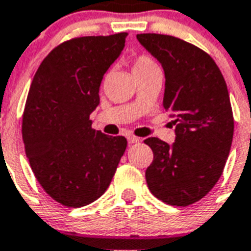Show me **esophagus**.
Masks as SVG:
<instances>
[{"label": "esophagus", "instance_id": "obj_1", "mask_svg": "<svg viewBox=\"0 0 251 251\" xmlns=\"http://www.w3.org/2000/svg\"><path fill=\"white\" fill-rule=\"evenodd\" d=\"M127 141H129V144H138L141 140L138 138V137H134V135H129V137H127Z\"/></svg>", "mask_w": 251, "mask_h": 251}]
</instances>
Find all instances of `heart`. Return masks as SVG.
Instances as JSON below:
<instances>
[{
	"label": "heart",
	"mask_w": 251,
	"mask_h": 251,
	"mask_svg": "<svg viewBox=\"0 0 251 251\" xmlns=\"http://www.w3.org/2000/svg\"><path fill=\"white\" fill-rule=\"evenodd\" d=\"M153 68H158V65L154 61L153 57H150L149 54H138L133 59V72H134V74Z\"/></svg>",
	"instance_id": "b5f03b06"
}]
</instances>
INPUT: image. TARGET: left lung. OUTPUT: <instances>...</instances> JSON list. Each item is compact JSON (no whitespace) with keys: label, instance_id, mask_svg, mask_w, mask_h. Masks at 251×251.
I'll use <instances>...</instances> for the list:
<instances>
[{"label":"left lung","instance_id":"1","mask_svg":"<svg viewBox=\"0 0 251 251\" xmlns=\"http://www.w3.org/2000/svg\"><path fill=\"white\" fill-rule=\"evenodd\" d=\"M137 40L165 72L162 106L176 125V141H144L153 150L145 177L165 203L189 206L210 192L229 157L234 118L225 78L214 59L198 46L173 36L144 33Z\"/></svg>","mask_w":251,"mask_h":251}]
</instances>
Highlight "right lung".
<instances>
[{
    "label": "right lung",
    "instance_id": "right-lung-1",
    "mask_svg": "<svg viewBox=\"0 0 251 251\" xmlns=\"http://www.w3.org/2000/svg\"><path fill=\"white\" fill-rule=\"evenodd\" d=\"M127 33L77 37L46 55L34 74L22 116V140L42 189L68 207L106 192L127 141L92 127L100 85Z\"/></svg>",
    "mask_w": 251,
    "mask_h": 251
}]
</instances>
